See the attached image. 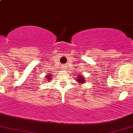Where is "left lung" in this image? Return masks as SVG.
<instances>
[{"mask_svg": "<svg viewBox=\"0 0 133 133\" xmlns=\"http://www.w3.org/2000/svg\"><path fill=\"white\" fill-rule=\"evenodd\" d=\"M79 77L78 78V80L79 82H80V83H84V82H86V80H84V78H82V76H78Z\"/></svg>", "mask_w": 133, "mask_h": 133, "instance_id": "left-lung-1", "label": "left lung"}]
</instances>
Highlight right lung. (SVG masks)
I'll use <instances>...</instances> for the list:
<instances>
[{"mask_svg": "<svg viewBox=\"0 0 133 133\" xmlns=\"http://www.w3.org/2000/svg\"><path fill=\"white\" fill-rule=\"evenodd\" d=\"M47 76H49V77H47V78H51V77H50V75H47ZM47 80H49V78H47Z\"/></svg>", "mask_w": 133, "mask_h": 133, "instance_id": "add662e5", "label": "right lung"}]
</instances>
